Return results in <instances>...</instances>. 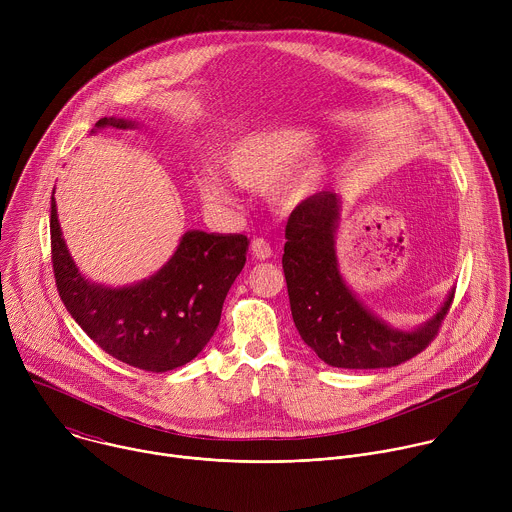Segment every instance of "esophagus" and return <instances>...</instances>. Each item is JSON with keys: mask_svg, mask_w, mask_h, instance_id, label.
Returning <instances> with one entry per match:
<instances>
[{"mask_svg": "<svg viewBox=\"0 0 512 512\" xmlns=\"http://www.w3.org/2000/svg\"><path fill=\"white\" fill-rule=\"evenodd\" d=\"M251 253L255 259H269L271 257V245L265 239H253L251 241Z\"/></svg>", "mask_w": 512, "mask_h": 512, "instance_id": "34e87169", "label": "esophagus"}]
</instances>
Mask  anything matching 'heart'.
I'll list each match as a JSON object with an SVG mask.
<instances>
[{
  "label": "heart",
  "mask_w": 512,
  "mask_h": 512,
  "mask_svg": "<svg viewBox=\"0 0 512 512\" xmlns=\"http://www.w3.org/2000/svg\"><path fill=\"white\" fill-rule=\"evenodd\" d=\"M316 145L318 135L298 125L253 131L229 145L223 154V166L229 178L245 188L259 190L277 182L271 192L273 202L291 208L310 198L326 178L328 162L322 156H312ZM194 184L208 206H229L233 202L221 172L206 170Z\"/></svg>",
  "instance_id": "obj_1"
}]
</instances>
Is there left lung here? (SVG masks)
Masks as SVG:
<instances>
[{"label":"left lung","mask_w":512,"mask_h":512,"mask_svg":"<svg viewBox=\"0 0 512 512\" xmlns=\"http://www.w3.org/2000/svg\"><path fill=\"white\" fill-rule=\"evenodd\" d=\"M340 212V194L324 190L289 216L281 263L291 316L302 340L330 367H397L435 338L450 310L454 289L442 308L417 328L403 330L387 324L358 300L340 271L336 255Z\"/></svg>","instance_id":"left-lung-1"}]
</instances>
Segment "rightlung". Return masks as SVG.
Here are the masks:
<instances>
[{"label": "right lung", "instance_id": "1", "mask_svg": "<svg viewBox=\"0 0 512 512\" xmlns=\"http://www.w3.org/2000/svg\"><path fill=\"white\" fill-rule=\"evenodd\" d=\"M139 121L103 117L95 129H135ZM52 267L68 314L113 358L152 373L190 362L212 338L229 289L247 261L245 235L186 231L174 255L150 277L103 285L81 273L50 198Z\"/></svg>", "mask_w": 512, "mask_h": 512}]
</instances>
